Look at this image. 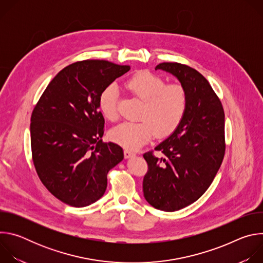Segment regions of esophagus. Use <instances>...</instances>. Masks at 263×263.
Listing matches in <instances>:
<instances>
[{
	"instance_id": "obj_1",
	"label": "esophagus",
	"mask_w": 263,
	"mask_h": 263,
	"mask_svg": "<svg viewBox=\"0 0 263 263\" xmlns=\"http://www.w3.org/2000/svg\"><path fill=\"white\" fill-rule=\"evenodd\" d=\"M124 155H125V158H130L132 156H135V153L130 151V149H125L124 151Z\"/></svg>"
}]
</instances>
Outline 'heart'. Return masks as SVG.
Segmentation results:
<instances>
[{
	"label": "heart",
	"instance_id": "b5f03b06",
	"mask_svg": "<svg viewBox=\"0 0 263 263\" xmlns=\"http://www.w3.org/2000/svg\"><path fill=\"white\" fill-rule=\"evenodd\" d=\"M126 88L142 101L137 123L126 122L111 129L112 141L129 149H136L156 137L171 135L181 124L189 103L185 88L165 81L151 71H138L126 82ZM100 109L110 121L118 119V90L115 85L106 87L100 97Z\"/></svg>",
	"mask_w": 263,
	"mask_h": 263
}]
</instances>
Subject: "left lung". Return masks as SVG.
Returning a JSON list of instances; mask_svg holds the SVG:
<instances>
[{
	"instance_id": "1",
	"label": "left lung",
	"mask_w": 263,
	"mask_h": 263,
	"mask_svg": "<svg viewBox=\"0 0 263 263\" xmlns=\"http://www.w3.org/2000/svg\"><path fill=\"white\" fill-rule=\"evenodd\" d=\"M156 69L173 73L189 97L185 116L175 132L153 151L143 154L147 172L142 191L146 202L163 211H177L199 200L212 183L222 162L224 112L207 79L195 68L162 62Z\"/></svg>"
}]
</instances>
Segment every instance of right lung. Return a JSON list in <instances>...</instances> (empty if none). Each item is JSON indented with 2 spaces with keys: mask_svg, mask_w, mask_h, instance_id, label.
<instances>
[{
  "mask_svg": "<svg viewBox=\"0 0 263 263\" xmlns=\"http://www.w3.org/2000/svg\"><path fill=\"white\" fill-rule=\"evenodd\" d=\"M130 70L107 60H82L61 69L35 105L30 124L32 159L46 189L72 207L103 197L107 174L123 148L104 142L99 110L103 90Z\"/></svg>",
  "mask_w": 263,
  "mask_h": 263,
  "instance_id": "1",
  "label": "right lung"
}]
</instances>
